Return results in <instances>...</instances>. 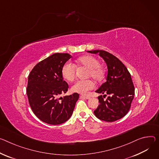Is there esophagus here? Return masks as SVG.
<instances>
[{"mask_svg": "<svg viewBox=\"0 0 159 159\" xmlns=\"http://www.w3.org/2000/svg\"><path fill=\"white\" fill-rule=\"evenodd\" d=\"M80 98H85V99H90V96H86V95H82V96H80Z\"/></svg>", "mask_w": 159, "mask_h": 159, "instance_id": "34e87169", "label": "esophagus"}]
</instances>
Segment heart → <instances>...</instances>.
<instances>
[{"label":"heart","instance_id":"obj_1","mask_svg":"<svg viewBox=\"0 0 159 159\" xmlns=\"http://www.w3.org/2000/svg\"><path fill=\"white\" fill-rule=\"evenodd\" d=\"M88 69L87 77L92 78L96 82L103 80L105 76V69L100 64L99 60L91 55L83 56L77 60L75 65L71 63H66L62 67L63 77L68 81H73L77 75V67ZM94 88V84L91 80H78L71 86V91L79 94H86Z\"/></svg>","mask_w":159,"mask_h":159}]
</instances>
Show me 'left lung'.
Masks as SVG:
<instances>
[{"label": "left lung", "instance_id": "1", "mask_svg": "<svg viewBox=\"0 0 159 159\" xmlns=\"http://www.w3.org/2000/svg\"><path fill=\"white\" fill-rule=\"evenodd\" d=\"M99 53L108 67L107 82L96 91L105 95L98 97L99 105L94 111L95 116L102 120L114 122L127 113L134 96V86L126 66L116 56L104 50L88 51ZM109 95L105 100V96Z\"/></svg>", "mask_w": 159, "mask_h": 159}]
</instances>
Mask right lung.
I'll return each mask as SVG.
<instances>
[{
	"instance_id": "1",
	"label": "right lung",
	"mask_w": 159,
	"mask_h": 159,
	"mask_svg": "<svg viewBox=\"0 0 159 159\" xmlns=\"http://www.w3.org/2000/svg\"><path fill=\"white\" fill-rule=\"evenodd\" d=\"M71 57L68 53H54L39 62L28 75V102L34 114L45 123H64L74 111L78 93L59 98L68 89V84L63 80L61 69Z\"/></svg>"
}]
</instances>
